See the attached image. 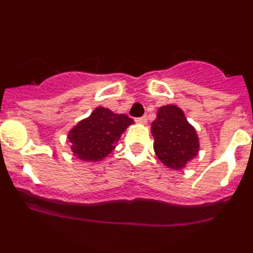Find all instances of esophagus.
I'll return each instance as SVG.
<instances>
[{
  "mask_svg": "<svg viewBox=\"0 0 253 253\" xmlns=\"http://www.w3.org/2000/svg\"><path fill=\"white\" fill-rule=\"evenodd\" d=\"M135 123H136V124H140V125H146V123H147V118H146V117L136 118V119H135Z\"/></svg>",
  "mask_w": 253,
  "mask_h": 253,
  "instance_id": "esophagus-1",
  "label": "esophagus"
}]
</instances>
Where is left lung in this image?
<instances>
[{"mask_svg": "<svg viewBox=\"0 0 253 253\" xmlns=\"http://www.w3.org/2000/svg\"><path fill=\"white\" fill-rule=\"evenodd\" d=\"M151 133L157 157L169 169H183L199 153L196 129L188 123L183 110L173 104L158 108Z\"/></svg>", "mask_w": 253, "mask_h": 253, "instance_id": "1", "label": "left lung"}]
</instances>
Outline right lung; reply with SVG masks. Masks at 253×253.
<instances>
[{
	"mask_svg": "<svg viewBox=\"0 0 253 253\" xmlns=\"http://www.w3.org/2000/svg\"><path fill=\"white\" fill-rule=\"evenodd\" d=\"M132 124L134 121L127 115L97 107L88 118L69 130L72 153L84 162L102 161L115 149L121 134Z\"/></svg>",
	"mask_w": 253,
	"mask_h": 253,
	"instance_id": "1",
	"label": "right lung"
}]
</instances>
